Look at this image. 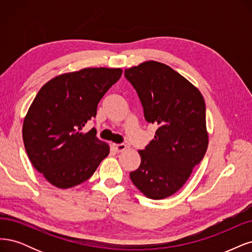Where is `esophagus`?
<instances>
[{"label":"esophagus","mask_w":252,"mask_h":252,"mask_svg":"<svg viewBox=\"0 0 252 252\" xmlns=\"http://www.w3.org/2000/svg\"><path fill=\"white\" fill-rule=\"evenodd\" d=\"M113 149H114L117 153H120V152H124L126 149V145L124 143H120V144L113 143Z\"/></svg>","instance_id":"esophagus-1"}]
</instances>
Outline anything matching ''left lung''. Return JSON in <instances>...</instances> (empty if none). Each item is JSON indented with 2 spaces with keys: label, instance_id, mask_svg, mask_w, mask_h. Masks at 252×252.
<instances>
[{
  "label": "left lung",
  "instance_id": "obj_1",
  "mask_svg": "<svg viewBox=\"0 0 252 252\" xmlns=\"http://www.w3.org/2000/svg\"><path fill=\"white\" fill-rule=\"evenodd\" d=\"M144 118L158 126L139 151L140 166L129 173L144 196L161 200L179 190L204 157L208 134L205 101L198 89L166 64L149 61L126 69Z\"/></svg>",
  "mask_w": 252,
  "mask_h": 252
}]
</instances>
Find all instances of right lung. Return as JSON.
<instances>
[{
  "label": "right lung",
  "mask_w": 252,
  "mask_h": 252,
  "mask_svg": "<svg viewBox=\"0 0 252 252\" xmlns=\"http://www.w3.org/2000/svg\"><path fill=\"white\" fill-rule=\"evenodd\" d=\"M121 74L119 68L66 73L46 83L32 101L23 124L24 145L32 165L56 188L85 182L109 155L95 128L82 129Z\"/></svg>",
  "instance_id": "1"
}]
</instances>
